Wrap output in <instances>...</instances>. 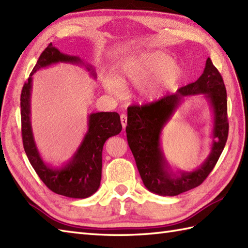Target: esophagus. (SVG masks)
I'll list each match as a JSON object with an SVG mask.
<instances>
[{
	"label": "esophagus",
	"instance_id": "obj_1",
	"mask_svg": "<svg viewBox=\"0 0 248 248\" xmlns=\"http://www.w3.org/2000/svg\"><path fill=\"white\" fill-rule=\"evenodd\" d=\"M120 120H122V124H123V128L124 129L126 126V120H128V117H126L125 114H122L120 115Z\"/></svg>",
	"mask_w": 248,
	"mask_h": 248
}]
</instances>
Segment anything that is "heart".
Returning a JSON list of instances; mask_svg holds the SVG:
<instances>
[{
	"mask_svg": "<svg viewBox=\"0 0 248 248\" xmlns=\"http://www.w3.org/2000/svg\"><path fill=\"white\" fill-rule=\"evenodd\" d=\"M181 67L162 53H143L126 57L118 64L117 78L108 75L103 85L108 92L118 94L122 84L137 85L138 94L146 100L156 99L180 77Z\"/></svg>",
	"mask_w": 248,
	"mask_h": 248,
	"instance_id": "b5f03b06",
	"label": "heart"
}]
</instances>
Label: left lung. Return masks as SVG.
<instances>
[{
  "instance_id": "1",
  "label": "left lung",
  "mask_w": 248,
  "mask_h": 248,
  "mask_svg": "<svg viewBox=\"0 0 248 248\" xmlns=\"http://www.w3.org/2000/svg\"><path fill=\"white\" fill-rule=\"evenodd\" d=\"M200 93L209 100L214 114L212 151L198 170L174 174L163 155L160 135L183 98ZM125 132L138 172L149 191L164 197H174L200 186L215 168L228 136L225 84L210 58L206 60L204 72L195 82L149 105L129 107Z\"/></svg>"
}]
</instances>
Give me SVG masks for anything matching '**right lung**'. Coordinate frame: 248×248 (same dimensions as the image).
<instances>
[{
    "label": "right lung",
    "mask_w": 248,
    "mask_h": 248,
    "mask_svg": "<svg viewBox=\"0 0 248 248\" xmlns=\"http://www.w3.org/2000/svg\"><path fill=\"white\" fill-rule=\"evenodd\" d=\"M60 62L84 65L92 76L96 78L93 66L85 64L79 57L63 54L53 44H48L40 55L37 64L34 65L30 78L22 89L21 123L23 146L32 168L48 189L67 198L85 199L94 194L100 186L103 145L108 137L119 134L123 125L119 114L116 112L92 113L89 115V129L72 158L60 168H54L44 162L38 151L31 129V95L32 75L41 68Z\"/></svg>",
    "instance_id": "1"
}]
</instances>
